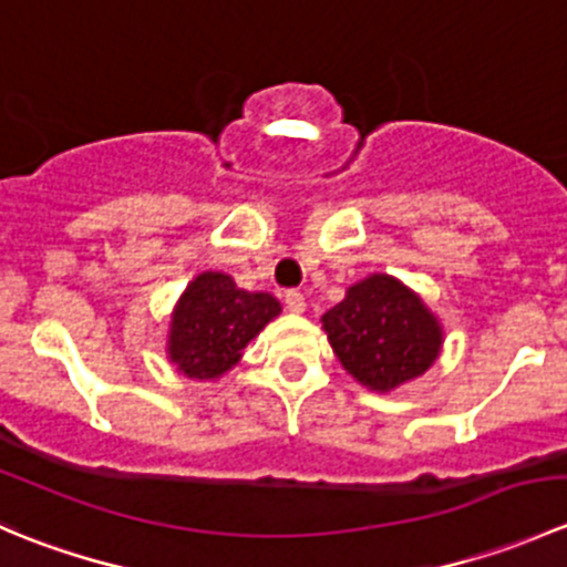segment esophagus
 <instances>
[{
  "label": "esophagus",
  "instance_id": "1",
  "mask_svg": "<svg viewBox=\"0 0 567 567\" xmlns=\"http://www.w3.org/2000/svg\"><path fill=\"white\" fill-rule=\"evenodd\" d=\"M285 307H288V312H293V316H301L307 307V301L299 290H288V293H285Z\"/></svg>",
  "mask_w": 567,
  "mask_h": 567
}]
</instances>
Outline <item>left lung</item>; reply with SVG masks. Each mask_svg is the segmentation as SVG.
Here are the masks:
<instances>
[{"mask_svg": "<svg viewBox=\"0 0 567 567\" xmlns=\"http://www.w3.org/2000/svg\"><path fill=\"white\" fill-rule=\"evenodd\" d=\"M320 323L346 373L379 394L425 375L444 348L442 320L392 274L353 282Z\"/></svg>", "mask_w": 567, "mask_h": 567, "instance_id": "obj_1", "label": "left lung"}]
</instances>
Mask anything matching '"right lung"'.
Wrapping results in <instances>:
<instances>
[{"label":"right lung","instance_id":"add662e5","mask_svg":"<svg viewBox=\"0 0 567 567\" xmlns=\"http://www.w3.org/2000/svg\"><path fill=\"white\" fill-rule=\"evenodd\" d=\"M279 312L282 307L271 293L238 288L230 274H197L169 316L167 362L186 379L219 381Z\"/></svg>","mask_w":567,"mask_h":567}]
</instances>
